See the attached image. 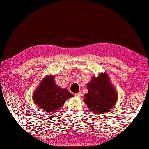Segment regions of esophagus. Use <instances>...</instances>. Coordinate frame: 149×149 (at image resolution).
<instances>
[{"label":"esophagus","mask_w":149,"mask_h":149,"mask_svg":"<svg viewBox=\"0 0 149 149\" xmlns=\"http://www.w3.org/2000/svg\"><path fill=\"white\" fill-rule=\"evenodd\" d=\"M74 95L77 96V97H80V96L82 95V92H80L79 93H74Z\"/></svg>","instance_id":"esophagus-1"}]
</instances>
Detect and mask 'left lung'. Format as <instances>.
I'll use <instances>...</instances> for the list:
<instances>
[{
	"instance_id": "1",
	"label": "left lung",
	"mask_w": 149,
	"mask_h": 149,
	"mask_svg": "<svg viewBox=\"0 0 149 149\" xmlns=\"http://www.w3.org/2000/svg\"><path fill=\"white\" fill-rule=\"evenodd\" d=\"M87 87L88 92L85 94L84 101L93 113L101 114L113 108L118 96L107 74L102 73L98 77H93Z\"/></svg>"
}]
</instances>
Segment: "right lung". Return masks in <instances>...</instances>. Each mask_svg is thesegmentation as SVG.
Returning a JSON list of instances; mask_svg holds the SVG:
<instances>
[{
    "mask_svg": "<svg viewBox=\"0 0 149 149\" xmlns=\"http://www.w3.org/2000/svg\"><path fill=\"white\" fill-rule=\"evenodd\" d=\"M54 77H46L33 94L34 102L47 113H56L67 99L73 97L69 90L56 84Z\"/></svg>",
    "mask_w": 149,
    "mask_h": 149,
    "instance_id": "add662e5",
    "label": "right lung"
}]
</instances>
